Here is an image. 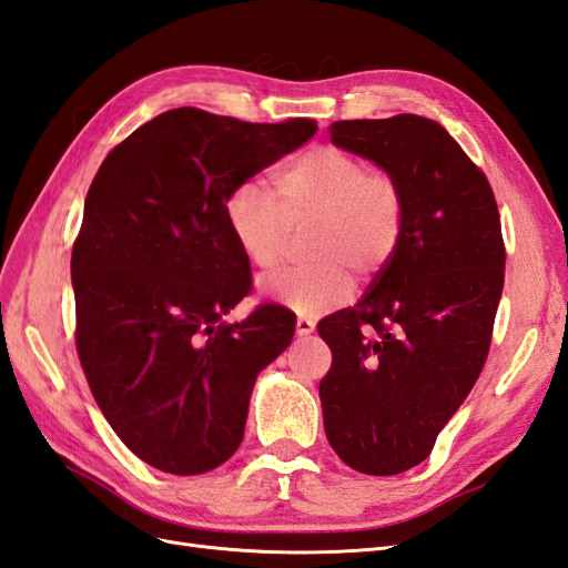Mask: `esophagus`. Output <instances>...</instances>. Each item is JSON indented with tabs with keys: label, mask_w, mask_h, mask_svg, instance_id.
I'll return each mask as SVG.
<instances>
[{
	"label": "esophagus",
	"mask_w": 568,
	"mask_h": 568,
	"mask_svg": "<svg viewBox=\"0 0 568 568\" xmlns=\"http://www.w3.org/2000/svg\"><path fill=\"white\" fill-rule=\"evenodd\" d=\"M314 318H310V316H297V322H295V331H297V336H310V333L314 331Z\"/></svg>",
	"instance_id": "1"
}]
</instances>
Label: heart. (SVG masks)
Returning a JSON list of instances; mask_svg holds the SVG:
<instances>
[{
  "instance_id": "1",
  "label": "heart",
  "mask_w": 568,
  "mask_h": 568,
  "mask_svg": "<svg viewBox=\"0 0 568 568\" xmlns=\"http://www.w3.org/2000/svg\"><path fill=\"white\" fill-rule=\"evenodd\" d=\"M227 227L246 264L271 271L281 264L287 225L312 221L310 264L261 281V293L297 312L316 314L353 295V273H379L405 227V192L390 170L341 149L316 145L273 178V194L242 182L227 199Z\"/></svg>"
}]
</instances>
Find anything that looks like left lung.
I'll list each match as a JSON object with an SVG mask.
<instances>
[{
    "mask_svg": "<svg viewBox=\"0 0 568 568\" xmlns=\"http://www.w3.org/2000/svg\"><path fill=\"white\" fill-rule=\"evenodd\" d=\"M328 134L396 174L405 227L365 297L316 326L333 355L324 429L353 470L398 475L432 454L485 367L506 264L499 209L439 122L343 120Z\"/></svg>",
    "mask_w": 568,
    "mask_h": 568,
    "instance_id": "obj_1",
    "label": "left lung"
}]
</instances>
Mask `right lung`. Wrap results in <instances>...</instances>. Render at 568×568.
I'll use <instances>...</instances> for the list:
<instances>
[{"label":"right lung","mask_w":568,"mask_h":568,"mask_svg":"<svg viewBox=\"0 0 568 568\" xmlns=\"http://www.w3.org/2000/svg\"><path fill=\"white\" fill-rule=\"evenodd\" d=\"M314 132L302 118L168 110L114 145L91 182L71 250L77 353L110 427L158 470L201 475L235 454L258 372L293 341L278 304L223 324L252 290L225 209Z\"/></svg>","instance_id":"1"}]
</instances>
